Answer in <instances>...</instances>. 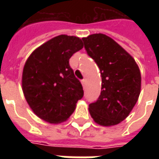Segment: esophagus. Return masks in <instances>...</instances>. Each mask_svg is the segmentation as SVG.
I'll list each match as a JSON object with an SVG mask.
<instances>
[{
  "label": "esophagus",
  "mask_w": 159,
  "mask_h": 159,
  "mask_svg": "<svg viewBox=\"0 0 159 159\" xmlns=\"http://www.w3.org/2000/svg\"><path fill=\"white\" fill-rule=\"evenodd\" d=\"M82 85H83V89H85V87H86V80H82Z\"/></svg>",
  "instance_id": "esophagus-1"
}]
</instances>
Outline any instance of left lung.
Masks as SVG:
<instances>
[{
    "label": "left lung",
    "instance_id": "left-lung-1",
    "mask_svg": "<svg viewBox=\"0 0 159 159\" xmlns=\"http://www.w3.org/2000/svg\"><path fill=\"white\" fill-rule=\"evenodd\" d=\"M82 40L88 54L99 66L102 79L100 97L89 106L90 115L101 126L118 124L138 100L140 69L133 57L109 36L99 33Z\"/></svg>",
    "mask_w": 159,
    "mask_h": 159
}]
</instances>
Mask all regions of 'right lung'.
<instances>
[{"label":"right lung","instance_id":"add662e5","mask_svg":"<svg viewBox=\"0 0 159 159\" xmlns=\"http://www.w3.org/2000/svg\"><path fill=\"white\" fill-rule=\"evenodd\" d=\"M83 48L82 39L60 35L40 46L24 66L22 89L33 112L50 123L67 120L83 96L69 59Z\"/></svg>","mask_w":159,"mask_h":159}]
</instances>
